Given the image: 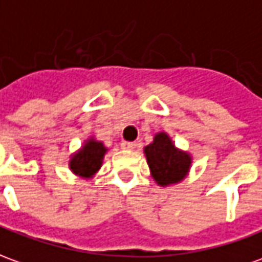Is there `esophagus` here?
I'll return each instance as SVG.
<instances>
[{
	"label": "esophagus",
	"instance_id": "esophagus-1",
	"mask_svg": "<svg viewBox=\"0 0 262 262\" xmlns=\"http://www.w3.org/2000/svg\"><path fill=\"white\" fill-rule=\"evenodd\" d=\"M135 147H137V142H129V141L121 142V148H124V149H134Z\"/></svg>",
	"mask_w": 262,
	"mask_h": 262
}]
</instances>
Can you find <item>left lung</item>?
Here are the masks:
<instances>
[{"label": "left lung", "mask_w": 262, "mask_h": 262, "mask_svg": "<svg viewBox=\"0 0 262 262\" xmlns=\"http://www.w3.org/2000/svg\"><path fill=\"white\" fill-rule=\"evenodd\" d=\"M151 177L160 187L178 184L188 176L192 157L187 151L177 148L167 133L155 134L154 141L144 147Z\"/></svg>", "instance_id": "1"}]
</instances>
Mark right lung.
I'll return each mask as SVG.
<instances>
[{"instance_id":"add662e5","label":"right lung","mask_w":262,"mask_h":262,"mask_svg":"<svg viewBox=\"0 0 262 262\" xmlns=\"http://www.w3.org/2000/svg\"><path fill=\"white\" fill-rule=\"evenodd\" d=\"M108 148L102 141H97L94 137L85 140L84 145L70 157L68 167L75 176L90 180L93 178L102 165Z\"/></svg>"}]
</instances>
